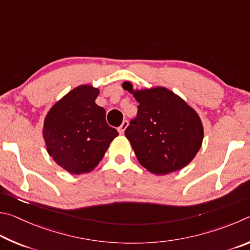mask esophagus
Segmentation results:
<instances>
[{
  "instance_id": "obj_1",
  "label": "esophagus",
  "mask_w": 250,
  "mask_h": 250,
  "mask_svg": "<svg viewBox=\"0 0 250 250\" xmlns=\"http://www.w3.org/2000/svg\"><path fill=\"white\" fill-rule=\"evenodd\" d=\"M127 126H128V121H124V122H123L122 125L120 126V127H118V133H120V134H124L125 129L127 128Z\"/></svg>"
}]
</instances>
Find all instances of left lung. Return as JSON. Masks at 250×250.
<instances>
[{
  "mask_svg": "<svg viewBox=\"0 0 250 250\" xmlns=\"http://www.w3.org/2000/svg\"><path fill=\"white\" fill-rule=\"evenodd\" d=\"M122 86L139 103L136 118L125 130L139 164L157 176L189 165L204 137L195 109L165 86L135 90L129 81Z\"/></svg>",
  "mask_w": 250,
  "mask_h": 250,
  "instance_id": "8db88e82",
  "label": "left lung"
}]
</instances>
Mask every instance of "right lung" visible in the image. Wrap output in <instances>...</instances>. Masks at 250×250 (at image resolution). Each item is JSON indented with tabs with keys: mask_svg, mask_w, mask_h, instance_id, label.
I'll list each match as a JSON object with an SVG mask.
<instances>
[{
	"mask_svg": "<svg viewBox=\"0 0 250 250\" xmlns=\"http://www.w3.org/2000/svg\"><path fill=\"white\" fill-rule=\"evenodd\" d=\"M100 90L81 84L52 105L43 120L42 137L55 163L71 174L89 173L99 166L118 136L95 103Z\"/></svg>",
	"mask_w": 250,
	"mask_h": 250,
	"instance_id": "add662e5",
	"label": "right lung"
}]
</instances>
